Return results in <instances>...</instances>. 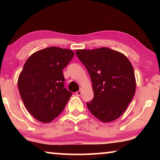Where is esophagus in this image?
<instances>
[{"label": "esophagus", "mask_w": 160, "mask_h": 160, "mask_svg": "<svg viewBox=\"0 0 160 160\" xmlns=\"http://www.w3.org/2000/svg\"><path fill=\"white\" fill-rule=\"evenodd\" d=\"M76 95H78V96H80L81 94H82V90H78V92H76Z\"/></svg>", "instance_id": "esophagus-1"}]
</instances>
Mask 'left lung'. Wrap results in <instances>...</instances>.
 <instances>
[{"label": "left lung", "instance_id": "8db88e82", "mask_svg": "<svg viewBox=\"0 0 160 160\" xmlns=\"http://www.w3.org/2000/svg\"><path fill=\"white\" fill-rule=\"evenodd\" d=\"M76 55L90 75L94 98L88 109L102 122H111L123 114L135 92V72L125 55L111 48L78 49Z\"/></svg>", "mask_w": 160, "mask_h": 160}]
</instances>
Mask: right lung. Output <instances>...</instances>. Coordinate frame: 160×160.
<instances>
[{"instance_id":"add662e5","label":"right lung","mask_w":160,"mask_h":160,"mask_svg":"<svg viewBox=\"0 0 160 160\" xmlns=\"http://www.w3.org/2000/svg\"><path fill=\"white\" fill-rule=\"evenodd\" d=\"M72 50L51 47L34 53L18 78V90L26 109L43 123L63 112L72 92L64 88L63 69L73 58Z\"/></svg>"}]
</instances>
